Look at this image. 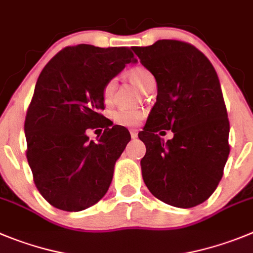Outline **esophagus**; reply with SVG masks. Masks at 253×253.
<instances>
[{"label":"esophagus","instance_id":"esophagus-1","mask_svg":"<svg viewBox=\"0 0 253 253\" xmlns=\"http://www.w3.org/2000/svg\"><path fill=\"white\" fill-rule=\"evenodd\" d=\"M130 135H131V138L135 139L136 136H138V131H136L135 129H131V130H130Z\"/></svg>","mask_w":253,"mask_h":253}]
</instances>
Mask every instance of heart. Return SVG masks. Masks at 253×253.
<instances>
[{"label": "heart", "instance_id": "heart-1", "mask_svg": "<svg viewBox=\"0 0 253 253\" xmlns=\"http://www.w3.org/2000/svg\"><path fill=\"white\" fill-rule=\"evenodd\" d=\"M128 76L143 91L155 84L154 75L144 66H135V68L130 69L128 71ZM115 89H117V79H109L103 87V98L105 103H110L113 100ZM143 117H144V113L138 108H123L114 111V114H113L114 122L120 125H124V126H134V125L139 124Z\"/></svg>", "mask_w": 253, "mask_h": 253}]
</instances>
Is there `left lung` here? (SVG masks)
Instances as JSON below:
<instances>
[{"mask_svg":"<svg viewBox=\"0 0 253 253\" xmlns=\"http://www.w3.org/2000/svg\"><path fill=\"white\" fill-rule=\"evenodd\" d=\"M133 51L158 87L138 134L147 147L140 161L145 185L173 207L201 205L216 191L229 154V122L216 70L198 48L182 41L158 40ZM162 128L172 130L173 138L164 142Z\"/></svg>","mask_w":253,"mask_h":253,"instance_id":"8db88e82","label":"left lung"}]
</instances>
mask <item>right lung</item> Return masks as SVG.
Here are the masks:
<instances>
[{"label": "right lung", "mask_w": 253, "mask_h": 253, "mask_svg": "<svg viewBox=\"0 0 253 253\" xmlns=\"http://www.w3.org/2000/svg\"><path fill=\"white\" fill-rule=\"evenodd\" d=\"M130 62V48L81 43L60 51L37 79L25 120L26 155L37 189L55 208L79 212L108 192L130 134L114 125L92 142L86 130L104 128V85Z\"/></svg>", "instance_id": "right-lung-1"}]
</instances>
